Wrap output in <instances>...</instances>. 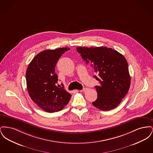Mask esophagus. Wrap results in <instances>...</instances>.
<instances>
[{
  "label": "esophagus",
  "instance_id": "1",
  "mask_svg": "<svg viewBox=\"0 0 153 153\" xmlns=\"http://www.w3.org/2000/svg\"><path fill=\"white\" fill-rule=\"evenodd\" d=\"M87 90V88H84L81 91H82V92H85Z\"/></svg>",
  "mask_w": 153,
  "mask_h": 153
}]
</instances>
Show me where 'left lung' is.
Here are the masks:
<instances>
[{"label": "left lung", "instance_id": "1", "mask_svg": "<svg viewBox=\"0 0 153 153\" xmlns=\"http://www.w3.org/2000/svg\"><path fill=\"white\" fill-rule=\"evenodd\" d=\"M76 49L97 74L94 77L100 85L95 87L97 98L92 102L93 105L104 111L114 109L130 87L131 78L126 59L118 51L107 47H77Z\"/></svg>", "mask_w": 153, "mask_h": 153}]
</instances>
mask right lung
<instances>
[{
  "label": "right lung",
  "instance_id": "1",
  "mask_svg": "<svg viewBox=\"0 0 153 153\" xmlns=\"http://www.w3.org/2000/svg\"><path fill=\"white\" fill-rule=\"evenodd\" d=\"M70 48L45 50L37 54L27 67L26 73L27 89L31 100L41 109L53 113L63 109L71 95L57 85L55 67L61 56ZM58 86H57V85Z\"/></svg>",
  "mask_w": 153,
  "mask_h": 153
}]
</instances>
